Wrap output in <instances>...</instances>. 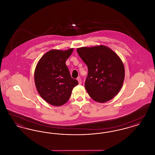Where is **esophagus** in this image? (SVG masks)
I'll return each mask as SVG.
<instances>
[{
  "label": "esophagus",
  "instance_id": "34e87169",
  "mask_svg": "<svg viewBox=\"0 0 155 155\" xmlns=\"http://www.w3.org/2000/svg\"><path fill=\"white\" fill-rule=\"evenodd\" d=\"M77 81H78L79 84L81 85V84H82V81H81V79L80 77H78V78H77Z\"/></svg>",
  "mask_w": 155,
  "mask_h": 155
}]
</instances>
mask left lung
<instances>
[{"label":"left lung","instance_id":"1","mask_svg":"<svg viewBox=\"0 0 155 155\" xmlns=\"http://www.w3.org/2000/svg\"><path fill=\"white\" fill-rule=\"evenodd\" d=\"M77 51L88 67L85 87L90 97L104 103L117 95L125 77L124 66L118 55L102 45L81 47Z\"/></svg>","mask_w":155,"mask_h":155}]
</instances>
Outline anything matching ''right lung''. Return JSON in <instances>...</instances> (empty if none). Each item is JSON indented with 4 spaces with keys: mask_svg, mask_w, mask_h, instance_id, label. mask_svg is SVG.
<instances>
[{
    "mask_svg": "<svg viewBox=\"0 0 155 155\" xmlns=\"http://www.w3.org/2000/svg\"><path fill=\"white\" fill-rule=\"evenodd\" d=\"M52 49L44 54L37 63L34 81L38 94L47 103L55 106L65 104L78 81L71 78L66 61L73 52Z\"/></svg>",
    "mask_w": 155,
    "mask_h": 155,
    "instance_id": "obj_1",
    "label": "right lung"
}]
</instances>
